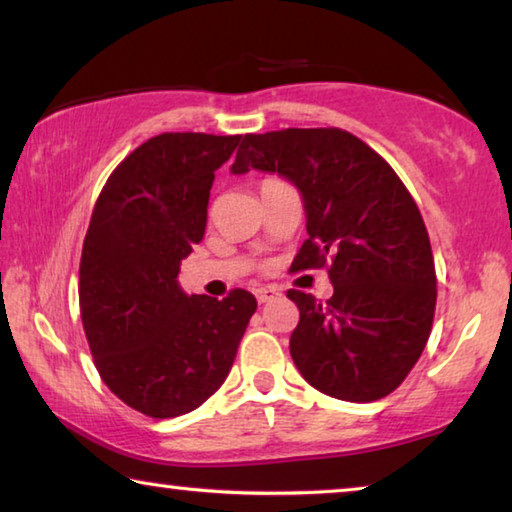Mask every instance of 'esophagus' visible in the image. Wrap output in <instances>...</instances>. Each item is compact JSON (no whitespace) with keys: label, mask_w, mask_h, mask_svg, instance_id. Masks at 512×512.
<instances>
[{"label":"esophagus","mask_w":512,"mask_h":512,"mask_svg":"<svg viewBox=\"0 0 512 512\" xmlns=\"http://www.w3.org/2000/svg\"><path fill=\"white\" fill-rule=\"evenodd\" d=\"M277 296H280V291H277L275 287H264V289H255V298L259 305H264V302H271L275 300Z\"/></svg>","instance_id":"1"}]
</instances>
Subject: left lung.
I'll return each mask as SVG.
<instances>
[{"label":"left lung","mask_w":512,"mask_h":512,"mask_svg":"<svg viewBox=\"0 0 512 512\" xmlns=\"http://www.w3.org/2000/svg\"><path fill=\"white\" fill-rule=\"evenodd\" d=\"M277 171L300 189L305 244L291 271L327 268L334 296L289 289L300 320L289 350L316 391L345 402L393 393L418 363L436 311L422 214L377 151L341 128H284L241 140L232 173Z\"/></svg>","instance_id":"8db88e82"}]
</instances>
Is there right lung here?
I'll return each mask as SVG.
<instances>
[{
	"instance_id": "1",
	"label": "right lung",
	"mask_w": 512,
	"mask_h": 512,
	"mask_svg": "<svg viewBox=\"0 0 512 512\" xmlns=\"http://www.w3.org/2000/svg\"><path fill=\"white\" fill-rule=\"evenodd\" d=\"M239 137L155 135L117 164L92 210L79 268L85 339L103 384L149 418L189 413L219 391L257 309L244 289L216 300L176 280Z\"/></svg>"
}]
</instances>
